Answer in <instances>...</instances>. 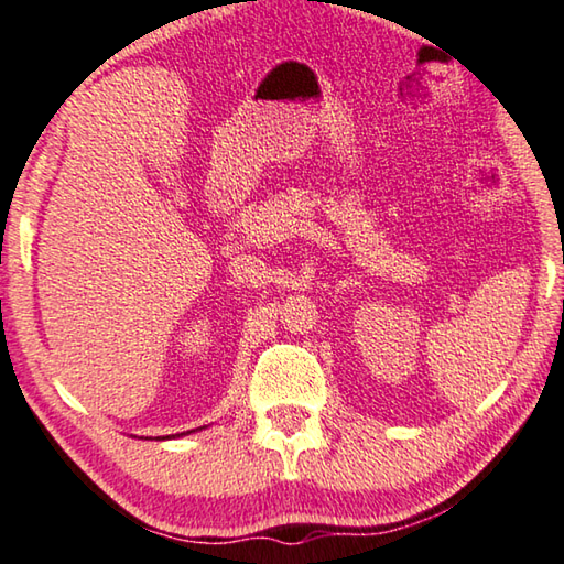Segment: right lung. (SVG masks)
I'll return each instance as SVG.
<instances>
[{
  "mask_svg": "<svg viewBox=\"0 0 564 564\" xmlns=\"http://www.w3.org/2000/svg\"><path fill=\"white\" fill-rule=\"evenodd\" d=\"M199 429H207V426H199ZM184 434H194V429H192V432H182V434H172V436H158V438H180Z\"/></svg>",
  "mask_w": 564,
  "mask_h": 564,
  "instance_id": "add662e5",
  "label": "right lung"
}]
</instances>
